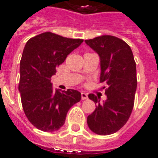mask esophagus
I'll return each instance as SVG.
<instances>
[{"label": "esophagus", "instance_id": "1", "mask_svg": "<svg viewBox=\"0 0 158 158\" xmlns=\"http://www.w3.org/2000/svg\"><path fill=\"white\" fill-rule=\"evenodd\" d=\"M81 98H82V100H87L88 99V94L85 93V92H82L81 93Z\"/></svg>", "mask_w": 158, "mask_h": 158}]
</instances>
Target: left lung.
I'll list each match as a JSON object with an SVG mask.
<instances>
[{
  "mask_svg": "<svg viewBox=\"0 0 158 158\" xmlns=\"http://www.w3.org/2000/svg\"><path fill=\"white\" fill-rule=\"evenodd\" d=\"M85 42L100 56V81L107 96L100 103L99 97L89 94L96 108L87 117L88 127L98 135H110L124 127L132 111L137 86L135 62L129 45L116 37L104 35Z\"/></svg>",
  "mask_w": 158,
  "mask_h": 158,
  "instance_id": "8db88e82",
  "label": "left lung"
}]
</instances>
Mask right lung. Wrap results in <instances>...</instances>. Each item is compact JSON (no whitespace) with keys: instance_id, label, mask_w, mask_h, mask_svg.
Instances as JSON below:
<instances>
[{"instance_id":"right-lung-1","label":"right lung","mask_w":158,"mask_h":158,"mask_svg":"<svg viewBox=\"0 0 158 158\" xmlns=\"http://www.w3.org/2000/svg\"><path fill=\"white\" fill-rule=\"evenodd\" d=\"M83 39L67 38L50 31L30 38L20 62L19 92L28 121L43 131H55L64 126L67 113L81 100L75 89H52L51 77Z\"/></svg>"}]
</instances>
